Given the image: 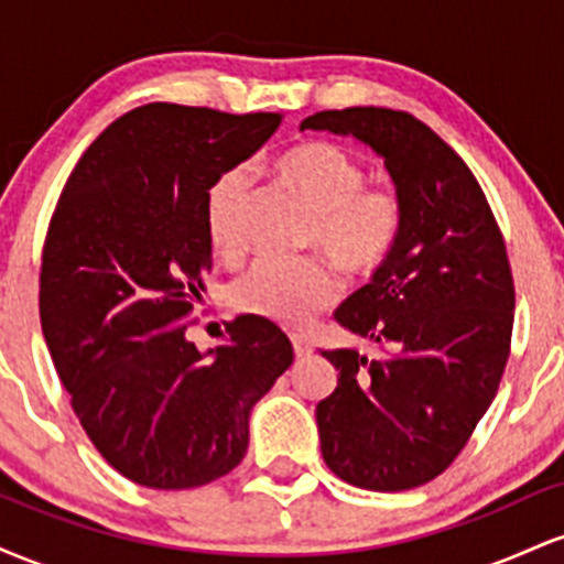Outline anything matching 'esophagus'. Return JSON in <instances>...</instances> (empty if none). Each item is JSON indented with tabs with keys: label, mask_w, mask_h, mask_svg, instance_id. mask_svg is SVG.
<instances>
[{
	"label": "esophagus",
	"mask_w": 564,
	"mask_h": 564,
	"mask_svg": "<svg viewBox=\"0 0 564 564\" xmlns=\"http://www.w3.org/2000/svg\"><path fill=\"white\" fill-rule=\"evenodd\" d=\"M291 347H294L296 358H307V355L313 352V345H310V341L304 339V336H300V334L291 336Z\"/></svg>",
	"instance_id": "1"
}]
</instances>
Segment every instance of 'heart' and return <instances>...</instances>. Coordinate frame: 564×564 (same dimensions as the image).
<instances>
[{
    "label": "heart",
    "instance_id": "1",
    "mask_svg": "<svg viewBox=\"0 0 564 564\" xmlns=\"http://www.w3.org/2000/svg\"><path fill=\"white\" fill-rule=\"evenodd\" d=\"M275 170L313 212L307 249L323 251L347 278H368L390 260L403 232V200L392 185H368L366 166L345 148L326 140L302 142L278 159ZM251 196L254 174L243 164L219 172L206 191V232L225 260L241 254ZM334 296L336 281L321 260H262L230 286L232 307L283 326H302Z\"/></svg>",
    "mask_w": 564,
    "mask_h": 564
}]
</instances>
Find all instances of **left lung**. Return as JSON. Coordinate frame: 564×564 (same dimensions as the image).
<instances>
[{"label":"left lung","instance_id":"obj_1","mask_svg":"<svg viewBox=\"0 0 564 564\" xmlns=\"http://www.w3.org/2000/svg\"><path fill=\"white\" fill-rule=\"evenodd\" d=\"M302 129L364 140L384 156L403 200L390 260L334 313L384 358L323 352L339 371L315 411L323 462L355 488H419L456 462L507 368L514 326L507 243L475 174L416 116L358 106L307 116Z\"/></svg>","mask_w":564,"mask_h":564}]
</instances>
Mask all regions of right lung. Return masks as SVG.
<instances>
[{
  "mask_svg": "<svg viewBox=\"0 0 564 564\" xmlns=\"http://www.w3.org/2000/svg\"><path fill=\"white\" fill-rule=\"evenodd\" d=\"M281 113L151 102L84 151L50 219L39 318L93 445L127 480L200 488L249 448L257 400L294 360L275 323L241 315L219 347L187 339L212 270L204 200Z\"/></svg>",
  "mask_w": 564,
  "mask_h": 564,
  "instance_id": "add662e5",
  "label": "right lung"
}]
</instances>
